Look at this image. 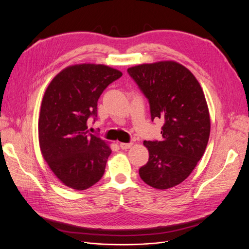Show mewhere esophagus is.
Masks as SVG:
<instances>
[{"label":"esophagus","mask_w":249,"mask_h":249,"mask_svg":"<svg viewBox=\"0 0 249 249\" xmlns=\"http://www.w3.org/2000/svg\"><path fill=\"white\" fill-rule=\"evenodd\" d=\"M132 146V142H128V143H120V147H121V149H129L130 147Z\"/></svg>","instance_id":"1"}]
</instances>
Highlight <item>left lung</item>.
<instances>
[{
  "instance_id": "left-lung-1",
  "label": "left lung",
  "mask_w": 249,
  "mask_h": 249,
  "mask_svg": "<svg viewBox=\"0 0 249 249\" xmlns=\"http://www.w3.org/2000/svg\"><path fill=\"white\" fill-rule=\"evenodd\" d=\"M146 97L151 120L161 119L162 139L144 141L149 160L139 168L148 186L166 190L184 181L202 159L210 136V115L194 74L176 61L127 70Z\"/></svg>"
}]
</instances>
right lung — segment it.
Returning a JSON list of instances; mask_svg holds the SVG:
<instances>
[{
    "mask_svg": "<svg viewBox=\"0 0 249 249\" xmlns=\"http://www.w3.org/2000/svg\"><path fill=\"white\" fill-rule=\"evenodd\" d=\"M122 72L103 64L84 63L60 71L47 87L38 122L43 159L69 188L84 191L105 173L111 149L88 130L89 118L98 115L104 89Z\"/></svg>",
    "mask_w": 249,
    "mask_h": 249,
    "instance_id": "obj_1",
    "label": "right lung"
}]
</instances>
